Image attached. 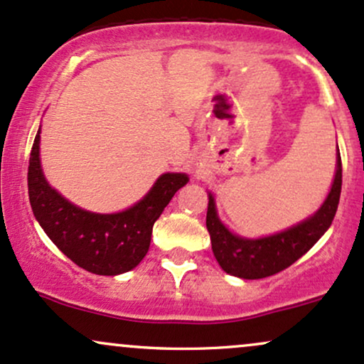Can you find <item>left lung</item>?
<instances>
[{
    "mask_svg": "<svg viewBox=\"0 0 364 364\" xmlns=\"http://www.w3.org/2000/svg\"><path fill=\"white\" fill-rule=\"evenodd\" d=\"M341 189L342 161L341 151L337 148L336 177H333L332 189L320 210L308 220L280 234L261 237V239H244V237L232 234L216 215L213 196L208 194L210 203H208L206 228L210 232L211 249H213L216 261L223 268V272L246 280L264 279V277L285 270L306 255L332 225L338 199H341Z\"/></svg>",
    "mask_w": 364,
    "mask_h": 364,
    "instance_id": "left-lung-1",
    "label": "left lung"
}]
</instances>
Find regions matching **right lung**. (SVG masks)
Segmentation results:
<instances>
[{"label": "right lung", "instance_id": "obj_1", "mask_svg": "<svg viewBox=\"0 0 364 364\" xmlns=\"http://www.w3.org/2000/svg\"><path fill=\"white\" fill-rule=\"evenodd\" d=\"M39 134L28 158V201L39 225L77 267L96 275H120L141 263L153 225L170 199L189 182L186 173H163L137 204L120 213L100 215L75 206L51 189L41 168Z\"/></svg>", "mask_w": 364, "mask_h": 364}]
</instances>
